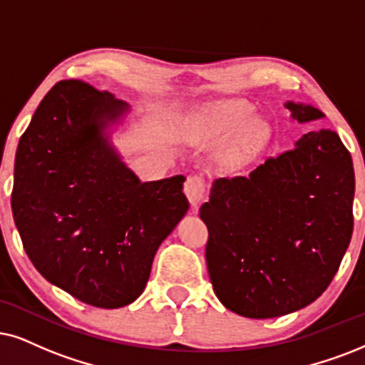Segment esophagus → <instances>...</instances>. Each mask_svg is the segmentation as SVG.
<instances>
[{"instance_id":"obj_1","label":"esophagus","mask_w":365,"mask_h":365,"mask_svg":"<svg viewBox=\"0 0 365 365\" xmlns=\"http://www.w3.org/2000/svg\"><path fill=\"white\" fill-rule=\"evenodd\" d=\"M183 190H185V195L193 209H197V207L200 205L202 198L205 197V180L198 177V175H190V177L185 180Z\"/></svg>"}]
</instances>
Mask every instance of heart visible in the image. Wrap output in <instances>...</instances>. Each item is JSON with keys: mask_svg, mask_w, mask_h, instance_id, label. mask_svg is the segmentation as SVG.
Here are the masks:
<instances>
[{"mask_svg": "<svg viewBox=\"0 0 365 365\" xmlns=\"http://www.w3.org/2000/svg\"><path fill=\"white\" fill-rule=\"evenodd\" d=\"M251 104L244 103L241 99L217 101V103L207 106L193 121L192 138L197 141L220 140V138L230 135L234 129H237L251 114ZM267 133H269V126L264 119H248L239 129L236 140L229 145L225 158L230 163H242L251 158L267 138Z\"/></svg>", "mask_w": 365, "mask_h": 365, "instance_id": "b5f03b06", "label": "heart"}]
</instances>
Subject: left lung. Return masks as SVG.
Listing matches in <instances>:
<instances>
[{
	"instance_id": "obj_1",
	"label": "left lung",
	"mask_w": 365,
	"mask_h": 365,
	"mask_svg": "<svg viewBox=\"0 0 365 365\" xmlns=\"http://www.w3.org/2000/svg\"><path fill=\"white\" fill-rule=\"evenodd\" d=\"M292 118L325 116L286 103ZM352 156L331 129L303 135L249 177L217 178L200 207L207 269L217 298L247 318L302 310L329 288L354 229Z\"/></svg>"
}]
</instances>
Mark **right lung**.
Masks as SVG:
<instances>
[{
	"mask_svg": "<svg viewBox=\"0 0 365 365\" xmlns=\"http://www.w3.org/2000/svg\"><path fill=\"white\" fill-rule=\"evenodd\" d=\"M129 106L82 81L45 96L18 143L11 210L38 273L87 305L121 308L148 283L188 210L183 175L141 182L110 143Z\"/></svg>",
	"mask_w": 365,
	"mask_h": 365,
	"instance_id": "obj_1",
	"label": "right lung"
}]
</instances>
